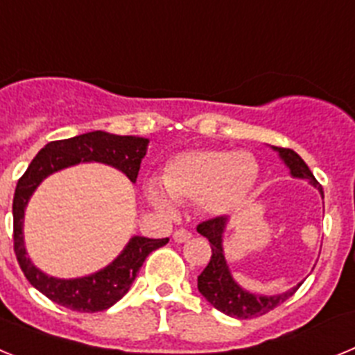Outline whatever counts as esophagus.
<instances>
[{"label":"esophagus","mask_w":355,"mask_h":355,"mask_svg":"<svg viewBox=\"0 0 355 355\" xmlns=\"http://www.w3.org/2000/svg\"><path fill=\"white\" fill-rule=\"evenodd\" d=\"M174 241H178V243H183V241L190 240L192 238V233L190 231H187V229H178V231H174Z\"/></svg>","instance_id":"1"}]
</instances>
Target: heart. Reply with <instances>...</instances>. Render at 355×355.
I'll use <instances>...</instances> for the list:
<instances>
[{
    "instance_id": "heart-1",
    "label": "heart",
    "mask_w": 355,
    "mask_h": 355,
    "mask_svg": "<svg viewBox=\"0 0 355 355\" xmlns=\"http://www.w3.org/2000/svg\"><path fill=\"white\" fill-rule=\"evenodd\" d=\"M259 165L249 150L199 149L175 156L163 174V184L150 181L147 196L165 213L178 202H199L213 216L236 211L258 183Z\"/></svg>"
}]
</instances>
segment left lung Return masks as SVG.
Returning a JSON list of instances; mask_svg holds the SVG:
<instances>
[{
	"instance_id": "8db88e82",
	"label": "left lung",
	"mask_w": 355,
	"mask_h": 355,
	"mask_svg": "<svg viewBox=\"0 0 355 355\" xmlns=\"http://www.w3.org/2000/svg\"><path fill=\"white\" fill-rule=\"evenodd\" d=\"M272 149L277 153L279 158L283 159L284 165L290 168L291 178L309 181V184H313L320 192L322 199H324V190H322L318 181L315 180V175L309 171L306 162L295 150L284 149V147H272ZM227 224V216H216V218L197 225V233L208 238L209 247H211V259H209L208 266L202 270V274L197 277V288H199L200 295L215 309L233 316V318L261 316L265 313L272 311L279 304H283L286 299H290L291 295L299 290L300 284L277 295H259L241 288L236 283V279L233 277V272L229 268L224 254V233Z\"/></svg>"
}]
</instances>
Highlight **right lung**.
Returning a JSON list of instances; mask_svg holds the SVG:
<instances>
[{"instance_id": "right-lung-1", "label": "right lung", "mask_w": 355, "mask_h": 355, "mask_svg": "<svg viewBox=\"0 0 355 355\" xmlns=\"http://www.w3.org/2000/svg\"><path fill=\"white\" fill-rule=\"evenodd\" d=\"M149 139L142 137H121L106 131H90L72 139L55 140L44 146L39 155L31 159L23 178L17 181L14 193V250L19 266L33 288L44 293L53 302L72 311L96 313L105 311L128 293L139 274L140 266L153 250L159 249L168 238L131 236L114 261L101 270L74 279H60L44 274L31 263L24 247V211L39 184L48 175L80 163H105L117 168L131 183H137L140 163L147 153Z\"/></svg>"}]
</instances>
